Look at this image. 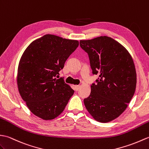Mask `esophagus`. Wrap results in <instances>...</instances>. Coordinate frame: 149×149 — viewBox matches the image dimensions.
Listing matches in <instances>:
<instances>
[{"mask_svg":"<svg viewBox=\"0 0 149 149\" xmlns=\"http://www.w3.org/2000/svg\"><path fill=\"white\" fill-rule=\"evenodd\" d=\"M74 89H75V90L77 91L79 90V89H80V85H74Z\"/></svg>","mask_w":149,"mask_h":149,"instance_id":"esophagus-1","label":"esophagus"}]
</instances>
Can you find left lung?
I'll use <instances>...</instances> for the list:
<instances>
[{
  "label": "left lung",
  "instance_id": "obj_1",
  "mask_svg": "<svg viewBox=\"0 0 149 149\" xmlns=\"http://www.w3.org/2000/svg\"><path fill=\"white\" fill-rule=\"evenodd\" d=\"M88 54L94 74H99L91 94L84 99L88 113L98 122H110L120 115L133 97L136 72L133 58L119 42L108 36L80 40Z\"/></svg>",
  "mask_w": 149,
  "mask_h": 149
}]
</instances>
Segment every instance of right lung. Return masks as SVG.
<instances>
[{
	"instance_id": "1",
	"label": "right lung",
	"mask_w": 149,
	"mask_h": 149,
	"mask_svg": "<svg viewBox=\"0 0 149 149\" xmlns=\"http://www.w3.org/2000/svg\"><path fill=\"white\" fill-rule=\"evenodd\" d=\"M78 45L77 40L46 34L25 49L18 64L17 85L23 100L37 117L54 119L73 95L63 78L55 77Z\"/></svg>"
}]
</instances>
